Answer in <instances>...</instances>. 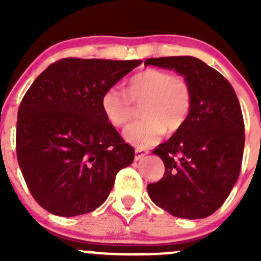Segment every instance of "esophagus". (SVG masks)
<instances>
[{
  "instance_id": "esophagus-1",
  "label": "esophagus",
  "mask_w": 261,
  "mask_h": 261,
  "mask_svg": "<svg viewBox=\"0 0 261 261\" xmlns=\"http://www.w3.org/2000/svg\"><path fill=\"white\" fill-rule=\"evenodd\" d=\"M147 154H149V151L147 150H145V149H142V147H137V149L135 150V158L138 161V159L144 158V156L147 155Z\"/></svg>"
}]
</instances>
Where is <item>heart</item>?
Instances as JSON below:
<instances>
[{
  "label": "heart",
  "mask_w": 261,
  "mask_h": 261,
  "mask_svg": "<svg viewBox=\"0 0 261 261\" xmlns=\"http://www.w3.org/2000/svg\"><path fill=\"white\" fill-rule=\"evenodd\" d=\"M144 100V119L124 129V138L138 147L156 144L166 129L172 132L186 123L192 107V93L184 78L147 69L128 81L125 93L115 87L108 89L102 96V110L112 125L123 126L135 116L132 102Z\"/></svg>",
  "instance_id": "1"
}]
</instances>
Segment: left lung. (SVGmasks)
Returning <instances> with one entry per match:
<instances>
[{"label":"left lung","instance_id":"left-lung-1","mask_svg":"<svg viewBox=\"0 0 261 261\" xmlns=\"http://www.w3.org/2000/svg\"><path fill=\"white\" fill-rule=\"evenodd\" d=\"M144 65L176 71L192 93L187 121L154 150L166 171L147 184V193L172 216L205 218L225 202L241 171L244 123L237 94L221 73L196 57L147 59Z\"/></svg>","mask_w":261,"mask_h":261}]
</instances>
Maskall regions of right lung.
Segmentation results:
<instances>
[{"instance_id": "1", "label": "right lung", "mask_w": 261, "mask_h": 261, "mask_svg": "<svg viewBox=\"0 0 261 261\" xmlns=\"http://www.w3.org/2000/svg\"><path fill=\"white\" fill-rule=\"evenodd\" d=\"M141 60L64 59L48 66L18 110L17 156L32 197L61 217L95 211L135 159L102 110L103 94Z\"/></svg>"}]
</instances>
